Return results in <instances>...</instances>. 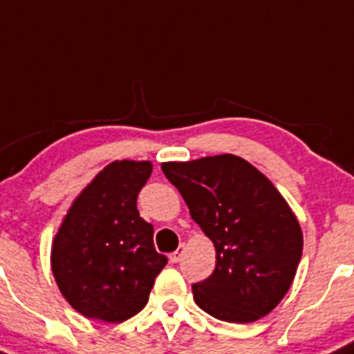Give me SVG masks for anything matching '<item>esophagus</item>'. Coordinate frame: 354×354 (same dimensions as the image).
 I'll return each instance as SVG.
<instances>
[{
	"instance_id": "34e87169",
	"label": "esophagus",
	"mask_w": 354,
	"mask_h": 354,
	"mask_svg": "<svg viewBox=\"0 0 354 354\" xmlns=\"http://www.w3.org/2000/svg\"><path fill=\"white\" fill-rule=\"evenodd\" d=\"M183 252H185V244H180V248H178L176 252H173L169 255V260L173 263H178L181 260V257H183Z\"/></svg>"
}]
</instances>
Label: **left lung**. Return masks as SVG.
<instances>
[{"mask_svg":"<svg viewBox=\"0 0 354 354\" xmlns=\"http://www.w3.org/2000/svg\"><path fill=\"white\" fill-rule=\"evenodd\" d=\"M160 167L216 252L213 274L192 285L197 306L229 323L269 315L292 286L302 257V230L285 197L232 153Z\"/></svg>","mask_w":354,"mask_h":354,"instance_id":"8db88e82","label":"left lung"}]
</instances>
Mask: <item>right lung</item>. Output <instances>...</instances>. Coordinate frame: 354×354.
I'll list each match as a JSON object with an SVG mask.
<instances>
[{"label":"right lung","mask_w":354,"mask_h":354,"mask_svg":"<svg viewBox=\"0 0 354 354\" xmlns=\"http://www.w3.org/2000/svg\"><path fill=\"white\" fill-rule=\"evenodd\" d=\"M151 169L150 160L108 164L73 201L52 241L55 283L85 318L122 323L138 315L166 267L136 206Z\"/></svg>","instance_id":"1"}]
</instances>
